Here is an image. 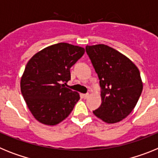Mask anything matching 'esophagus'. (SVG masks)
<instances>
[{"label":"esophagus","instance_id":"1","mask_svg":"<svg viewBox=\"0 0 158 158\" xmlns=\"http://www.w3.org/2000/svg\"><path fill=\"white\" fill-rule=\"evenodd\" d=\"M89 93H87V94H82V97H83L84 99H87L89 98Z\"/></svg>","mask_w":158,"mask_h":158}]
</instances>
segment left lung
Listing matches in <instances>:
<instances>
[{
	"label": "left lung",
	"instance_id": "obj_1",
	"mask_svg": "<svg viewBox=\"0 0 158 158\" xmlns=\"http://www.w3.org/2000/svg\"><path fill=\"white\" fill-rule=\"evenodd\" d=\"M101 88V105L93 111L107 123L126 118L136 106L142 91L138 67L124 54L104 44L86 46Z\"/></svg>",
	"mask_w": 158,
	"mask_h": 158
}]
</instances>
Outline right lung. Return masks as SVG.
<instances>
[{
    "label": "right lung",
    "mask_w": 158,
    "mask_h": 158,
    "mask_svg": "<svg viewBox=\"0 0 158 158\" xmlns=\"http://www.w3.org/2000/svg\"><path fill=\"white\" fill-rule=\"evenodd\" d=\"M84 54L83 47L59 43L43 49L28 61L20 89L27 107L39 122L57 125L69 116L80 100L79 93L65 85L70 80L71 66Z\"/></svg>",
    "instance_id": "right-lung-1"
}]
</instances>
